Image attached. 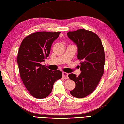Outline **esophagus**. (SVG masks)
Wrapping results in <instances>:
<instances>
[{
    "label": "esophagus",
    "mask_w": 124,
    "mask_h": 124,
    "mask_svg": "<svg viewBox=\"0 0 124 124\" xmlns=\"http://www.w3.org/2000/svg\"><path fill=\"white\" fill-rule=\"evenodd\" d=\"M62 77H63V78L65 79H68V74L67 73V72H63L62 73Z\"/></svg>",
    "instance_id": "obj_1"
}]
</instances>
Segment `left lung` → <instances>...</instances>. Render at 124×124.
Returning a JSON list of instances; mask_svg holds the SVG:
<instances>
[{
    "label": "left lung",
    "instance_id": "8db88e82",
    "mask_svg": "<svg viewBox=\"0 0 124 124\" xmlns=\"http://www.w3.org/2000/svg\"><path fill=\"white\" fill-rule=\"evenodd\" d=\"M77 47V58L82 60L78 76L70 74L69 78L76 86L70 94L76 98H84L95 90L104 74L105 57L102 42L95 33L80 29L67 33Z\"/></svg>",
    "mask_w": 124,
    "mask_h": 124
}]
</instances>
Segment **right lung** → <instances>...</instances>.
Instances as JSON below:
<instances>
[{
    "label": "right lung",
    "mask_w": 124,
    "mask_h": 124,
    "mask_svg": "<svg viewBox=\"0 0 124 124\" xmlns=\"http://www.w3.org/2000/svg\"><path fill=\"white\" fill-rule=\"evenodd\" d=\"M60 33H32L24 39L19 48L17 62L20 77L30 93L36 98L49 96L54 83L62 77L60 70L52 71L41 64L49 56L51 46Z\"/></svg>",
    "instance_id": "add662e5"
}]
</instances>
